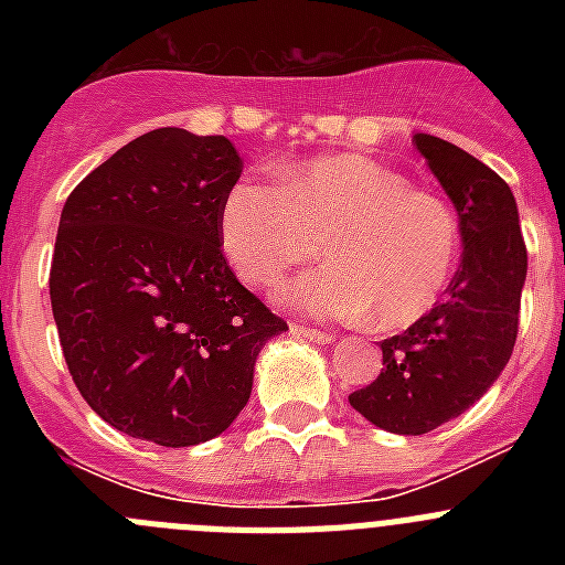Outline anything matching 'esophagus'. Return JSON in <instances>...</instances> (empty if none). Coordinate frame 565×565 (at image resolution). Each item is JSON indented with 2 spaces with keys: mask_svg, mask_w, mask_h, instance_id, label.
<instances>
[{
  "mask_svg": "<svg viewBox=\"0 0 565 565\" xmlns=\"http://www.w3.org/2000/svg\"><path fill=\"white\" fill-rule=\"evenodd\" d=\"M291 331L297 333V337L311 339V342H322V344L337 342V333H331V331H317V328H308V326H291Z\"/></svg>",
  "mask_w": 565,
  "mask_h": 565,
  "instance_id": "obj_1",
  "label": "esophagus"
}]
</instances>
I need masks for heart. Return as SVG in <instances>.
Listing matches in <instances>:
<instances>
[{"mask_svg": "<svg viewBox=\"0 0 565 565\" xmlns=\"http://www.w3.org/2000/svg\"><path fill=\"white\" fill-rule=\"evenodd\" d=\"M221 239L234 271L257 288L277 286L319 243L328 263L302 274L282 299L313 317L371 313L382 331L427 317L461 257L450 203L364 154L288 167L277 189L234 183L221 206Z\"/></svg>", "mask_w": 565, "mask_h": 565, "instance_id": "b5f03b06", "label": "heart"}]
</instances>
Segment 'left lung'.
Instances as JSON below:
<instances>
[{
  "instance_id": "obj_1",
  "label": "left lung",
  "mask_w": 565,
  "mask_h": 565,
  "mask_svg": "<svg viewBox=\"0 0 565 565\" xmlns=\"http://www.w3.org/2000/svg\"><path fill=\"white\" fill-rule=\"evenodd\" d=\"M458 209L463 259L444 299L398 337L382 339V373L348 396L398 436H424L469 411L507 367L521 322L526 243L501 174L436 135H413Z\"/></svg>"
}]
</instances>
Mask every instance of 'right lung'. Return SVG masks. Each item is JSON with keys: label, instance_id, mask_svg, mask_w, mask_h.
Here are the masks:
<instances>
[{"label": "right lung", "instance_id": "right-lung-1", "mask_svg": "<svg viewBox=\"0 0 565 565\" xmlns=\"http://www.w3.org/2000/svg\"><path fill=\"white\" fill-rule=\"evenodd\" d=\"M239 172L223 135L161 127L64 203L50 306L70 376L115 430L161 447L221 436L252 396L259 348L288 331L223 254Z\"/></svg>", "mask_w": 565, "mask_h": 565}]
</instances>
